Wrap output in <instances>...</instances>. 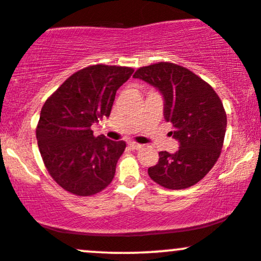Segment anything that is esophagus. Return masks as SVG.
I'll return each mask as SVG.
<instances>
[{"instance_id":"1","label":"esophagus","mask_w":261,"mask_h":261,"mask_svg":"<svg viewBox=\"0 0 261 261\" xmlns=\"http://www.w3.org/2000/svg\"><path fill=\"white\" fill-rule=\"evenodd\" d=\"M128 147H129L132 150H138V149H141L143 145L138 144V143H136V142H129L128 143Z\"/></svg>"}]
</instances>
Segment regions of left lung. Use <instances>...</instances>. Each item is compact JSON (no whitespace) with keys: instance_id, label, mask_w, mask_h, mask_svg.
I'll list each match as a JSON object with an SVG mask.
<instances>
[{"instance_id":"8db88e82","label":"left lung","mask_w":261,"mask_h":261,"mask_svg":"<svg viewBox=\"0 0 261 261\" xmlns=\"http://www.w3.org/2000/svg\"><path fill=\"white\" fill-rule=\"evenodd\" d=\"M159 89L170 136L180 143L174 154L159 152L148 169L150 179L167 189H186L204 178L217 163L226 130V113L217 92L199 75L179 64L158 62L133 74Z\"/></svg>"}]
</instances>
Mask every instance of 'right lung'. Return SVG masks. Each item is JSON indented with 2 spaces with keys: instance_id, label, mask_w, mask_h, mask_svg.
I'll return each mask as SVG.
<instances>
[{
  "instance_id": "1",
  "label": "right lung",
  "mask_w": 261,
  "mask_h": 261,
  "mask_svg": "<svg viewBox=\"0 0 261 261\" xmlns=\"http://www.w3.org/2000/svg\"><path fill=\"white\" fill-rule=\"evenodd\" d=\"M130 67L94 64L80 69L47 98L36 128L44 167L53 180L78 197H91L113 180L125 142L94 137L92 125L109 117L117 89Z\"/></svg>"
}]
</instances>
